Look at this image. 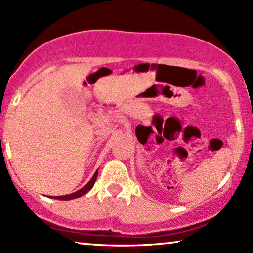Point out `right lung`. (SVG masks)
Here are the masks:
<instances>
[{
  "label": "right lung",
  "mask_w": 253,
  "mask_h": 253,
  "mask_svg": "<svg viewBox=\"0 0 253 253\" xmlns=\"http://www.w3.org/2000/svg\"><path fill=\"white\" fill-rule=\"evenodd\" d=\"M96 178H97V171L94 173V176H92V178L90 179V181H89L88 183H86L85 187H83L82 189L77 190L76 193H72V194H70V195L53 196V197H54V199H57V200H72V199H77V197H81L82 195H84V194L88 193V191H89L90 189H91L92 187H94L95 181H96Z\"/></svg>",
  "instance_id": "1"
}]
</instances>
